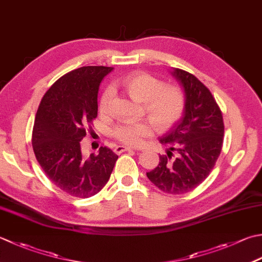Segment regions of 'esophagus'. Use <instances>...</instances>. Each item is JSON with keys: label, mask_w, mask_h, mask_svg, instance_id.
Masks as SVG:
<instances>
[{"label": "esophagus", "mask_w": 262, "mask_h": 262, "mask_svg": "<svg viewBox=\"0 0 262 262\" xmlns=\"http://www.w3.org/2000/svg\"><path fill=\"white\" fill-rule=\"evenodd\" d=\"M134 150V148H132V147H126V146H121V145H119V146H116V148H115V152L117 153V155H120V153H122V152H126V151H133Z\"/></svg>", "instance_id": "obj_1"}]
</instances>
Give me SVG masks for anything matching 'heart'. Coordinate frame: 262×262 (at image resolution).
Segmentation results:
<instances>
[{"label": "heart", "instance_id": "1", "mask_svg": "<svg viewBox=\"0 0 262 262\" xmlns=\"http://www.w3.org/2000/svg\"><path fill=\"white\" fill-rule=\"evenodd\" d=\"M122 86L133 99L144 102L146 115L158 132H167L175 126L185 110V95L176 85H165L161 79L146 73H133L122 79ZM115 90L106 87L100 100V110L110 109ZM151 122V123H152ZM148 120L124 121L112 129V136L122 144L138 146L153 134Z\"/></svg>", "mask_w": 262, "mask_h": 262}]
</instances>
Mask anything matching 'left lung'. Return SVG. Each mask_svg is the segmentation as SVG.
<instances>
[{"label":"left lung","instance_id":"8db88e82","mask_svg":"<svg viewBox=\"0 0 262 262\" xmlns=\"http://www.w3.org/2000/svg\"><path fill=\"white\" fill-rule=\"evenodd\" d=\"M172 75L184 87L185 110L160 138L169 150L146 176L162 192L177 195L191 192L211 172L222 152L224 120L211 92L195 76L178 68Z\"/></svg>","mask_w":262,"mask_h":262}]
</instances>
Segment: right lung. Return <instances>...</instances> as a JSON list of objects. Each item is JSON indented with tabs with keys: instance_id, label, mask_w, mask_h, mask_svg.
Instances as JSON below:
<instances>
[{
	"instance_id": "add662e5",
	"label": "right lung",
	"mask_w": 262,
	"mask_h": 262,
	"mask_svg": "<svg viewBox=\"0 0 262 262\" xmlns=\"http://www.w3.org/2000/svg\"><path fill=\"white\" fill-rule=\"evenodd\" d=\"M112 67L87 66L63 75L40 101L33 128V150L39 166L56 187L87 199L109 181L118 159L101 146L84 158L80 141L97 117V92Z\"/></svg>"
}]
</instances>
